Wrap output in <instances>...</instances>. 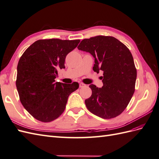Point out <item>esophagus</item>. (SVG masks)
I'll list each match as a JSON object with an SVG mask.
<instances>
[{"mask_svg":"<svg viewBox=\"0 0 159 159\" xmlns=\"http://www.w3.org/2000/svg\"><path fill=\"white\" fill-rule=\"evenodd\" d=\"M79 85H80V88H84V87H85L86 85L84 84V83H80Z\"/></svg>","mask_w":159,"mask_h":159,"instance_id":"obj_1","label":"esophagus"}]
</instances>
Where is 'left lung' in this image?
<instances>
[{
	"label": "left lung",
	"instance_id": "1",
	"mask_svg": "<svg viewBox=\"0 0 159 159\" xmlns=\"http://www.w3.org/2000/svg\"><path fill=\"white\" fill-rule=\"evenodd\" d=\"M95 58L94 71H103V85L91 84V97L85 103L91 113L103 119L118 116L125 110L134 92L137 70L128 48L113 36H97L84 39L78 46Z\"/></svg>",
	"mask_w": 159,
	"mask_h": 159
}]
</instances>
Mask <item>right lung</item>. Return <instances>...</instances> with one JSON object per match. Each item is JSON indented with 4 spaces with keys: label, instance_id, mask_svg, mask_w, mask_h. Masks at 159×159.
<instances>
[{
    "label": "right lung",
    "instance_id": "right-lung-1",
    "mask_svg": "<svg viewBox=\"0 0 159 159\" xmlns=\"http://www.w3.org/2000/svg\"><path fill=\"white\" fill-rule=\"evenodd\" d=\"M80 40H39L19 60L16 85L20 102L32 117L42 122L54 121L64 111L69 95L79 84L55 82L57 70L65 68L68 53Z\"/></svg>",
    "mask_w": 159,
    "mask_h": 159
}]
</instances>
